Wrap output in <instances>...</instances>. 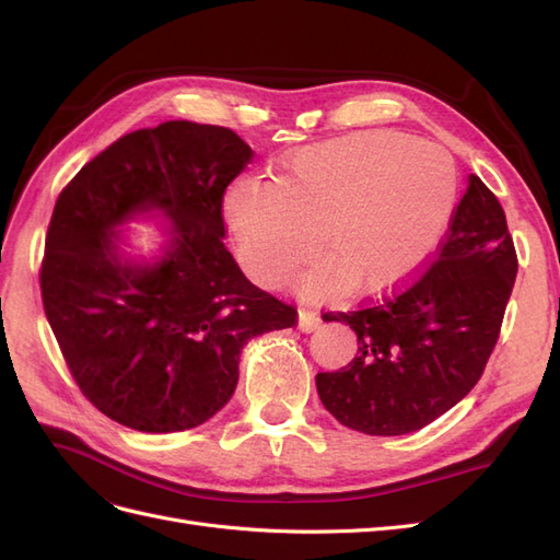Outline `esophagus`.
<instances>
[{"label": "esophagus", "instance_id": "1", "mask_svg": "<svg viewBox=\"0 0 560 560\" xmlns=\"http://www.w3.org/2000/svg\"><path fill=\"white\" fill-rule=\"evenodd\" d=\"M319 325H322V319H319V315H317L315 311H308V308H301V311H299V329H301V331L311 334V331H315Z\"/></svg>", "mask_w": 560, "mask_h": 560}]
</instances>
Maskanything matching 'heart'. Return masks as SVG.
<instances>
[{"mask_svg":"<svg viewBox=\"0 0 560 560\" xmlns=\"http://www.w3.org/2000/svg\"><path fill=\"white\" fill-rule=\"evenodd\" d=\"M446 151L395 130H364L287 156L276 182L235 179L224 212L249 276L280 284L315 252L329 259L301 278L306 292H383L430 257L455 202Z\"/></svg>","mask_w":560,"mask_h":560,"instance_id":"b5f03b06","label":"heart"}]
</instances>
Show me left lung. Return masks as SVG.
Returning a JSON list of instances; mask_svg holds the SVG:
<instances>
[{
	"instance_id": "1",
	"label": "left lung",
	"mask_w": 560,
	"mask_h": 560,
	"mask_svg": "<svg viewBox=\"0 0 560 560\" xmlns=\"http://www.w3.org/2000/svg\"><path fill=\"white\" fill-rule=\"evenodd\" d=\"M516 270L500 200L469 175L425 273L381 303L322 317L358 334L354 360L315 376L325 409L341 425L376 436L409 434L444 416L483 374Z\"/></svg>"
}]
</instances>
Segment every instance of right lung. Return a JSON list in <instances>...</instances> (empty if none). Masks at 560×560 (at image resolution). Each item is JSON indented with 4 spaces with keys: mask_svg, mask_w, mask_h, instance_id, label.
Returning <instances> with one entry per match:
<instances>
[{
    "mask_svg": "<svg viewBox=\"0 0 560 560\" xmlns=\"http://www.w3.org/2000/svg\"><path fill=\"white\" fill-rule=\"evenodd\" d=\"M252 159L229 128L165 121L118 138L56 200L46 319L81 393L130 430L202 425L238 385L243 346L296 322L224 245V191ZM156 215L160 252L130 255L122 226Z\"/></svg>",
    "mask_w": 560,
    "mask_h": 560,
    "instance_id": "right-lung-1",
    "label": "right lung"
}]
</instances>
